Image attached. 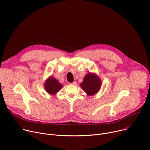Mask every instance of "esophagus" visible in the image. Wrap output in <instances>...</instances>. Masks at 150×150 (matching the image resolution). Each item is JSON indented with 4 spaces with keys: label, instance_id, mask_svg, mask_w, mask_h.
Listing matches in <instances>:
<instances>
[{
    "label": "esophagus",
    "instance_id": "1",
    "mask_svg": "<svg viewBox=\"0 0 150 150\" xmlns=\"http://www.w3.org/2000/svg\"><path fill=\"white\" fill-rule=\"evenodd\" d=\"M69 84L74 85H76V81H75V82H73L72 83H69Z\"/></svg>",
    "mask_w": 150,
    "mask_h": 150
}]
</instances>
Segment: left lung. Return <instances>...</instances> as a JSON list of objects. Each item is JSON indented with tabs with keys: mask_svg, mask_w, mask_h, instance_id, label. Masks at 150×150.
Listing matches in <instances>:
<instances>
[{
	"mask_svg": "<svg viewBox=\"0 0 150 150\" xmlns=\"http://www.w3.org/2000/svg\"><path fill=\"white\" fill-rule=\"evenodd\" d=\"M101 80L95 73H88L83 77L80 86L83 91L89 96L97 94L101 87Z\"/></svg>",
	"mask_w": 150,
	"mask_h": 150,
	"instance_id": "left-lung-1",
	"label": "left lung"
}]
</instances>
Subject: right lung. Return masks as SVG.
Listing matches in <instances>:
<instances>
[{
    "label": "right lung",
    "mask_w": 150,
    "mask_h": 150,
    "mask_svg": "<svg viewBox=\"0 0 150 150\" xmlns=\"http://www.w3.org/2000/svg\"><path fill=\"white\" fill-rule=\"evenodd\" d=\"M44 87L49 94L54 96L62 88L63 85L54 77L50 76L45 81Z\"/></svg>",
    "instance_id": "add662e5"
}]
</instances>
